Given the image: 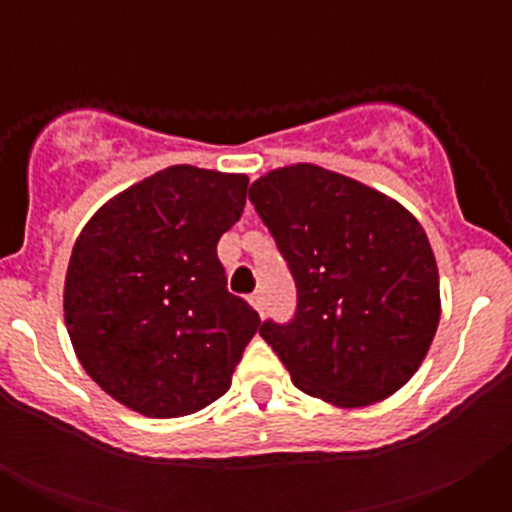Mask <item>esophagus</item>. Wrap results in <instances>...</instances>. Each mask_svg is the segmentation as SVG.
<instances>
[{
	"label": "esophagus",
	"instance_id": "1",
	"mask_svg": "<svg viewBox=\"0 0 512 512\" xmlns=\"http://www.w3.org/2000/svg\"><path fill=\"white\" fill-rule=\"evenodd\" d=\"M248 302H251L253 310L259 312V315H264V295H261V292H253V295L248 297Z\"/></svg>",
	"mask_w": 512,
	"mask_h": 512
}]
</instances>
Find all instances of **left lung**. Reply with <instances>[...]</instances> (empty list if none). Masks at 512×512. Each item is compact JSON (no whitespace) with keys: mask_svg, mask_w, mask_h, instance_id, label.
<instances>
[{"mask_svg":"<svg viewBox=\"0 0 512 512\" xmlns=\"http://www.w3.org/2000/svg\"><path fill=\"white\" fill-rule=\"evenodd\" d=\"M297 284L289 323L264 320L297 390L338 408L390 397L418 372L441 318L428 235L377 189L295 164L248 189Z\"/></svg>","mask_w":512,"mask_h":512,"instance_id":"1","label":"left lung"}]
</instances>
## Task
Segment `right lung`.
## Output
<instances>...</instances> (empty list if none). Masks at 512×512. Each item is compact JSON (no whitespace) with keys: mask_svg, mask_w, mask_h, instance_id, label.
I'll return each mask as SVG.
<instances>
[{"mask_svg":"<svg viewBox=\"0 0 512 512\" xmlns=\"http://www.w3.org/2000/svg\"><path fill=\"white\" fill-rule=\"evenodd\" d=\"M246 189L243 174L169 166L112 197L76 238L63 287L71 343L89 377L135 413L207 408L261 328L217 259Z\"/></svg>","mask_w":512,"mask_h":512,"instance_id":"right-lung-1","label":"right lung"}]
</instances>
